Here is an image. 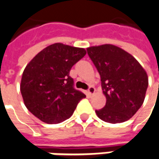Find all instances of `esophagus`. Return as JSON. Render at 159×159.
<instances>
[{
	"mask_svg": "<svg viewBox=\"0 0 159 159\" xmlns=\"http://www.w3.org/2000/svg\"><path fill=\"white\" fill-rule=\"evenodd\" d=\"M95 93V88L93 86L89 87V89L88 90V93H89V95H92L93 93Z\"/></svg>",
	"mask_w": 159,
	"mask_h": 159,
	"instance_id": "1",
	"label": "esophagus"
}]
</instances>
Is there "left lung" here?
I'll return each mask as SVG.
<instances>
[{"label":"left lung","instance_id":"1","mask_svg":"<svg viewBox=\"0 0 159 159\" xmlns=\"http://www.w3.org/2000/svg\"><path fill=\"white\" fill-rule=\"evenodd\" d=\"M99 71L107 103L96 110L97 116L107 123H123L140 108L148 87V76L136 59L123 49L111 44L87 48Z\"/></svg>","mask_w":159,"mask_h":159}]
</instances>
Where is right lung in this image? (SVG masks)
Here are the masks:
<instances>
[{"instance_id": "obj_1", "label": "right lung", "mask_w": 159, "mask_h": 159, "mask_svg": "<svg viewBox=\"0 0 159 159\" xmlns=\"http://www.w3.org/2000/svg\"><path fill=\"white\" fill-rule=\"evenodd\" d=\"M86 50L54 43L38 52L26 66L20 91L26 108L46 123L69 118L86 95L74 89L70 70Z\"/></svg>"}]
</instances>
